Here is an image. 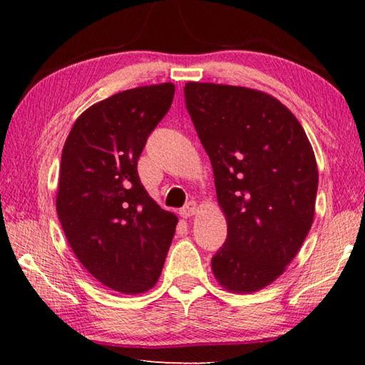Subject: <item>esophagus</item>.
<instances>
[{
    "label": "esophagus",
    "mask_w": 365,
    "mask_h": 365,
    "mask_svg": "<svg viewBox=\"0 0 365 365\" xmlns=\"http://www.w3.org/2000/svg\"><path fill=\"white\" fill-rule=\"evenodd\" d=\"M196 212H197L196 202H192V200H190V202L180 210V215H182V218H190V216L196 215Z\"/></svg>",
    "instance_id": "esophagus-1"
}]
</instances>
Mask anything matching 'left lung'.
<instances>
[{"label": "left lung", "instance_id": "8db88e82", "mask_svg": "<svg viewBox=\"0 0 365 365\" xmlns=\"http://www.w3.org/2000/svg\"><path fill=\"white\" fill-rule=\"evenodd\" d=\"M183 92L227 220L213 274L227 290L257 292L284 273L311 230L312 145L289 108L265 92L195 81Z\"/></svg>", "mask_w": 365, "mask_h": 365}]
</instances>
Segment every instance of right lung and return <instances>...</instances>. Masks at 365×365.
<instances>
[{
  "label": "right lung",
  "mask_w": 365,
  "mask_h": 365,
  "mask_svg": "<svg viewBox=\"0 0 365 365\" xmlns=\"http://www.w3.org/2000/svg\"><path fill=\"white\" fill-rule=\"evenodd\" d=\"M173 83L128 89L92 105L61 157L56 210L81 265L110 289L136 294L157 284L177 216L147 195L138 160L173 105Z\"/></svg>",
  "instance_id": "obj_1"
}]
</instances>
